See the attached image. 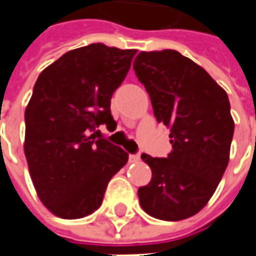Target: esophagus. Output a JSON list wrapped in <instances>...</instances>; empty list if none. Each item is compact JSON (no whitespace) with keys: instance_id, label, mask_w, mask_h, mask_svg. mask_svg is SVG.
Returning a JSON list of instances; mask_svg holds the SVG:
<instances>
[{"instance_id":"obj_1","label":"esophagus","mask_w":256,"mask_h":256,"mask_svg":"<svg viewBox=\"0 0 256 256\" xmlns=\"http://www.w3.org/2000/svg\"><path fill=\"white\" fill-rule=\"evenodd\" d=\"M128 161H130V162H137V161H140V154H130V156H128Z\"/></svg>"}]
</instances>
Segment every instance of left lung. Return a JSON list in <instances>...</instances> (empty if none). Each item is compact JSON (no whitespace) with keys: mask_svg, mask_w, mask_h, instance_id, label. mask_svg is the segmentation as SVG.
<instances>
[{"mask_svg":"<svg viewBox=\"0 0 256 256\" xmlns=\"http://www.w3.org/2000/svg\"><path fill=\"white\" fill-rule=\"evenodd\" d=\"M133 68L172 144L166 158L142 156L152 176L138 188L140 204L165 222L192 217L208 204L228 165L234 120L227 92L176 50L142 52Z\"/></svg>","mask_w":256,"mask_h":256,"instance_id":"obj_1","label":"left lung"}]
</instances>
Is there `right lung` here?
Masks as SVG:
<instances>
[{
    "instance_id": "1",
    "label": "right lung",
    "mask_w": 256,
    "mask_h": 256,
    "mask_svg": "<svg viewBox=\"0 0 256 256\" xmlns=\"http://www.w3.org/2000/svg\"><path fill=\"white\" fill-rule=\"evenodd\" d=\"M137 50L92 43L70 50L40 72L25 110L26 161L42 203L62 218L94 213L128 154L105 138L110 99ZM100 133V132H99Z\"/></svg>"
}]
</instances>
